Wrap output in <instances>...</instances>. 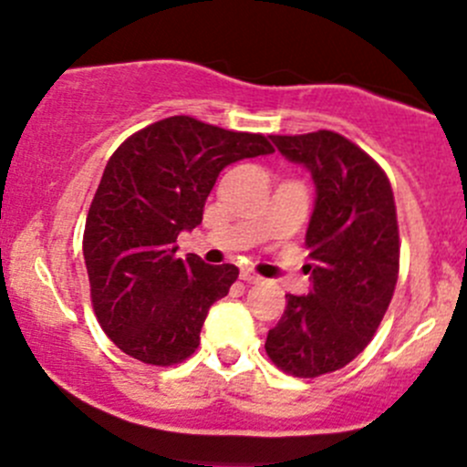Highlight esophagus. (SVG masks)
Instances as JSON below:
<instances>
[{
  "mask_svg": "<svg viewBox=\"0 0 467 467\" xmlns=\"http://www.w3.org/2000/svg\"><path fill=\"white\" fill-rule=\"evenodd\" d=\"M240 279L247 281V284H261L263 281L261 276H258L254 270H249V267H243V270H240Z\"/></svg>",
  "mask_w": 467,
  "mask_h": 467,
  "instance_id": "34e87169",
  "label": "esophagus"
}]
</instances>
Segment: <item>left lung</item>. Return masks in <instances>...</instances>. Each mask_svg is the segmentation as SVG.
<instances>
[{"label": "left lung", "mask_w": 467, "mask_h": 467, "mask_svg": "<svg viewBox=\"0 0 467 467\" xmlns=\"http://www.w3.org/2000/svg\"><path fill=\"white\" fill-rule=\"evenodd\" d=\"M270 138L311 172L316 206L304 243L311 290L285 295L265 352L288 375L320 377L354 361L389 311L400 272L395 200L384 170L340 133Z\"/></svg>", "instance_id": "1"}]
</instances>
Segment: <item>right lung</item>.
Returning a JSON list of instances; mask_svg holds the SVG:
<instances>
[{"mask_svg":"<svg viewBox=\"0 0 467 467\" xmlns=\"http://www.w3.org/2000/svg\"><path fill=\"white\" fill-rule=\"evenodd\" d=\"M261 133L174 115L133 133L106 163L83 232L95 316L129 357L174 366L200 345L213 302L238 279L232 263L177 256V235L202 223L227 165L272 154Z\"/></svg>","mask_w":467,"mask_h":467,"instance_id":"add662e5","label":"right lung"}]
</instances>
